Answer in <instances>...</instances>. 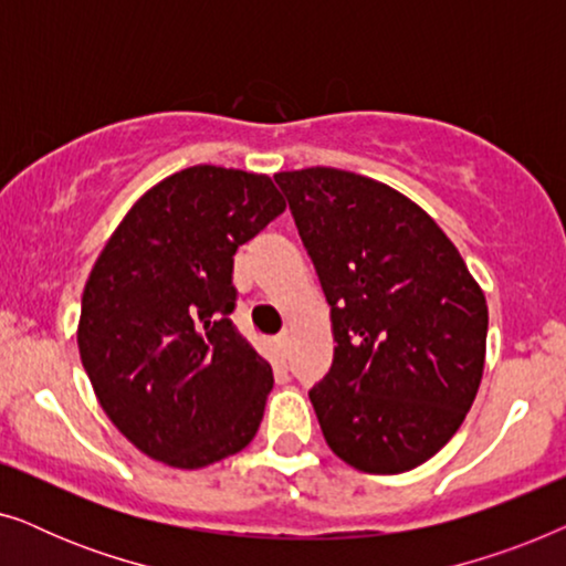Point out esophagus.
<instances>
[{
	"label": "esophagus",
	"mask_w": 566,
	"mask_h": 566,
	"mask_svg": "<svg viewBox=\"0 0 566 566\" xmlns=\"http://www.w3.org/2000/svg\"><path fill=\"white\" fill-rule=\"evenodd\" d=\"M275 345H277V350H281V355H289V347H291V335H289V332H283V335L275 339Z\"/></svg>",
	"instance_id": "esophagus-1"
}]
</instances>
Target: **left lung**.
<instances>
[{"instance_id":"8db88e82","label":"left lung","mask_w":566,"mask_h":566,"mask_svg":"<svg viewBox=\"0 0 566 566\" xmlns=\"http://www.w3.org/2000/svg\"><path fill=\"white\" fill-rule=\"evenodd\" d=\"M327 296L329 374L308 391L327 446L401 474L461 428L484 374L486 312L467 262L415 200L335 167L277 172Z\"/></svg>"}]
</instances>
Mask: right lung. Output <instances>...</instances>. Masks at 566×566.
I'll return each mask as SVG.
<instances>
[{
  "instance_id": "1",
  "label": "right lung",
  "mask_w": 566,
  "mask_h": 566,
  "mask_svg": "<svg viewBox=\"0 0 566 566\" xmlns=\"http://www.w3.org/2000/svg\"><path fill=\"white\" fill-rule=\"evenodd\" d=\"M283 211L268 175L196 165L146 190L99 252L76 327L82 366L149 459L203 469L252 443L273 368L229 319L231 270Z\"/></svg>"
}]
</instances>
